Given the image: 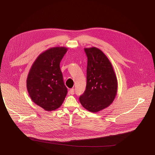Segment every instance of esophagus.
Listing matches in <instances>:
<instances>
[{
  "label": "esophagus",
  "instance_id": "34e87169",
  "mask_svg": "<svg viewBox=\"0 0 155 155\" xmlns=\"http://www.w3.org/2000/svg\"><path fill=\"white\" fill-rule=\"evenodd\" d=\"M74 91H75V90L74 88H71V89L69 91V94H72V95L74 94Z\"/></svg>",
  "mask_w": 155,
  "mask_h": 155
}]
</instances>
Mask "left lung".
<instances>
[{"label":"left lung","instance_id":"left-lung-1","mask_svg":"<svg viewBox=\"0 0 155 155\" xmlns=\"http://www.w3.org/2000/svg\"><path fill=\"white\" fill-rule=\"evenodd\" d=\"M87 58L86 86L79 97L82 106L97 112L111 104L117 95L118 82L112 65L99 49L84 48Z\"/></svg>","mask_w":155,"mask_h":155}]
</instances>
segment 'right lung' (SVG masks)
<instances>
[{"mask_svg":"<svg viewBox=\"0 0 155 155\" xmlns=\"http://www.w3.org/2000/svg\"><path fill=\"white\" fill-rule=\"evenodd\" d=\"M68 51L54 47L41 53L33 63L27 78V89L32 101L47 111L62 104L68 93L60 62Z\"/></svg>","mask_w":155,"mask_h":155,"instance_id":"right-lung-1","label":"right lung"}]
</instances>
